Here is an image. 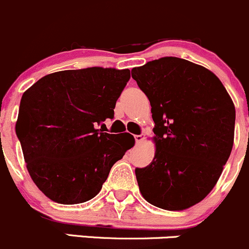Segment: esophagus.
Instances as JSON below:
<instances>
[{
  "mask_svg": "<svg viewBox=\"0 0 249 249\" xmlns=\"http://www.w3.org/2000/svg\"><path fill=\"white\" fill-rule=\"evenodd\" d=\"M134 138H135V142L140 143L143 140V134H137L134 135Z\"/></svg>",
  "mask_w": 249,
  "mask_h": 249,
  "instance_id": "34e87169",
  "label": "esophagus"
}]
</instances>
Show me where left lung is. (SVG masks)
Returning a JSON list of instances; mask_svg holds the SVG:
<instances>
[{
  "mask_svg": "<svg viewBox=\"0 0 249 249\" xmlns=\"http://www.w3.org/2000/svg\"><path fill=\"white\" fill-rule=\"evenodd\" d=\"M155 121V158L135 169L150 204L181 211L200 202L231 153L235 107L220 80L202 66L162 57L132 69Z\"/></svg>",
  "mask_w": 249,
  "mask_h": 249,
  "instance_id": "8db88e82",
  "label": "left lung"
}]
</instances>
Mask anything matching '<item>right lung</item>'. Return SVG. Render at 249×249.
Listing matches in <instances>:
<instances>
[{
    "instance_id": "1",
    "label": "right lung",
    "mask_w": 249,
    "mask_h": 249,
    "mask_svg": "<svg viewBox=\"0 0 249 249\" xmlns=\"http://www.w3.org/2000/svg\"><path fill=\"white\" fill-rule=\"evenodd\" d=\"M128 69L91 67L48 74L24 92L17 130L36 186L58 204L94 198L110 169L134 145L129 133H103L114 119Z\"/></svg>"
}]
</instances>
